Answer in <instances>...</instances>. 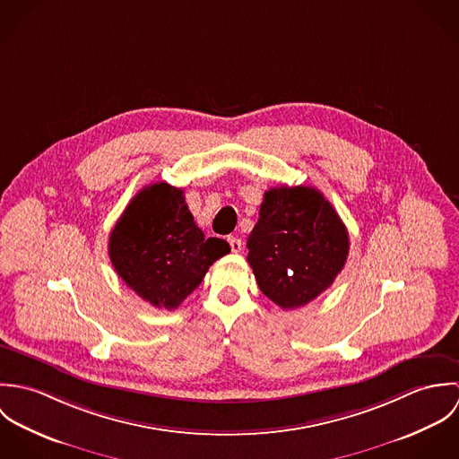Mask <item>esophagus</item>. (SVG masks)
I'll return each instance as SVG.
<instances>
[{
	"mask_svg": "<svg viewBox=\"0 0 459 459\" xmlns=\"http://www.w3.org/2000/svg\"><path fill=\"white\" fill-rule=\"evenodd\" d=\"M228 242H230V246H231V251H233V253H240V251H242V246H244V244H242V240H240V238H237V237H230V238H228Z\"/></svg>",
	"mask_w": 459,
	"mask_h": 459,
	"instance_id": "34e87169",
	"label": "esophagus"
}]
</instances>
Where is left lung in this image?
I'll return each instance as SVG.
<instances>
[{"label": "left lung", "mask_w": 459, "mask_h": 459, "mask_svg": "<svg viewBox=\"0 0 459 459\" xmlns=\"http://www.w3.org/2000/svg\"><path fill=\"white\" fill-rule=\"evenodd\" d=\"M247 249L263 295L282 309H295L333 282L348 258L350 240L318 189L281 186L264 193Z\"/></svg>", "instance_id": "obj_1"}]
</instances>
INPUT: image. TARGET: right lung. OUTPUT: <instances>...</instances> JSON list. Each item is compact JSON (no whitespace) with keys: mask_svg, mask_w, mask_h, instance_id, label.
<instances>
[{"mask_svg":"<svg viewBox=\"0 0 459 459\" xmlns=\"http://www.w3.org/2000/svg\"><path fill=\"white\" fill-rule=\"evenodd\" d=\"M230 244L204 238L182 189L157 182L141 189L109 237L117 273L143 300L177 309L203 281Z\"/></svg>","mask_w":459,"mask_h":459,"instance_id":"obj_1","label":"right lung"}]
</instances>
